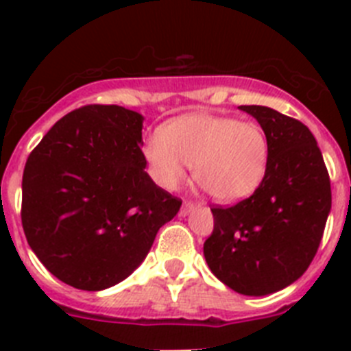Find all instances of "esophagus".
I'll return each instance as SVG.
<instances>
[{
    "mask_svg": "<svg viewBox=\"0 0 351 351\" xmlns=\"http://www.w3.org/2000/svg\"><path fill=\"white\" fill-rule=\"evenodd\" d=\"M195 209H197V206H195L193 202H184V204H182L181 213H179V214H181V216H188V214H190L191 210H195Z\"/></svg>",
    "mask_w": 351,
    "mask_h": 351,
    "instance_id": "34e87169",
    "label": "esophagus"
}]
</instances>
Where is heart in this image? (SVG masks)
Here are the masks:
<instances>
[{"label":"heart","instance_id":"1","mask_svg":"<svg viewBox=\"0 0 351 351\" xmlns=\"http://www.w3.org/2000/svg\"><path fill=\"white\" fill-rule=\"evenodd\" d=\"M154 181L178 190L195 167V179L218 202H239L263 181L269 142L255 123L232 117L190 114L170 121L144 144Z\"/></svg>","mask_w":351,"mask_h":351}]
</instances>
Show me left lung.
Returning a JSON list of instances; mask_svg holds the SVG:
<instances>
[{
	"instance_id": "8db88e82",
	"label": "left lung",
	"mask_w": 351,
	"mask_h": 351,
	"mask_svg": "<svg viewBox=\"0 0 351 351\" xmlns=\"http://www.w3.org/2000/svg\"><path fill=\"white\" fill-rule=\"evenodd\" d=\"M269 142L263 181L246 200L214 207L204 256L221 283L243 295H269L297 281L320 246L332 195L324 156L300 121L243 105Z\"/></svg>"
}]
</instances>
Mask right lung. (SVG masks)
Returning a JSON list of instances; mask_svg holds the SVG:
<instances>
[{"mask_svg":"<svg viewBox=\"0 0 351 351\" xmlns=\"http://www.w3.org/2000/svg\"><path fill=\"white\" fill-rule=\"evenodd\" d=\"M144 117L86 105L61 117L31 151L23 176V228L49 272L79 290L126 280L181 200L145 172Z\"/></svg>","mask_w":351,"mask_h":351,"instance_id":"obj_1","label":"right lung"}]
</instances>
